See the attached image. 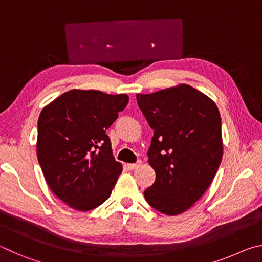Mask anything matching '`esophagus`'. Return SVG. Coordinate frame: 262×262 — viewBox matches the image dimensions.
Returning <instances> with one entry per match:
<instances>
[{
    "label": "esophagus",
    "instance_id": "34e87169",
    "mask_svg": "<svg viewBox=\"0 0 262 262\" xmlns=\"http://www.w3.org/2000/svg\"><path fill=\"white\" fill-rule=\"evenodd\" d=\"M141 165V161H139L137 163H133V164H127V167L129 168V170H135Z\"/></svg>",
    "mask_w": 262,
    "mask_h": 262
}]
</instances>
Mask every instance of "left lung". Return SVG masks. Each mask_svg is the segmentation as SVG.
Listing matches in <instances>:
<instances>
[{
  "label": "left lung",
  "mask_w": 262,
  "mask_h": 262,
  "mask_svg": "<svg viewBox=\"0 0 262 262\" xmlns=\"http://www.w3.org/2000/svg\"><path fill=\"white\" fill-rule=\"evenodd\" d=\"M136 99L154 129L148 157L156 180L144 198L163 214H181L205 194L219 170L220 112L214 101L187 84L139 94Z\"/></svg>",
  "instance_id": "1"
}]
</instances>
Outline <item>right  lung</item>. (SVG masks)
Here are the masks:
<instances>
[{
	"label": "right lung",
	"mask_w": 262,
	"mask_h": 262,
	"mask_svg": "<svg viewBox=\"0 0 262 262\" xmlns=\"http://www.w3.org/2000/svg\"><path fill=\"white\" fill-rule=\"evenodd\" d=\"M127 95L70 90L41 111L37 152L47 185L61 201L88 211L110 198L122 171L106 134Z\"/></svg>",
	"instance_id": "1"
}]
</instances>
